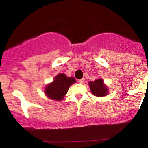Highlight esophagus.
I'll return each mask as SVG.
<instances>
[{
  "mask_svg": "<svg viewBox=\"0 0 148 148\" xmlns=\"http://www.w3.org/2000/svg\"><path fill=\"white\" fill-rule=\"evenodd\" d=\"M84 82V78H82V79H80V80H78V82L80 84H83Z\"/></svg>",
  "mask_w": 148,
  "mask_h": 148,
  "instance_id": "1",
  "label": "esophagus"
}]
</instances>
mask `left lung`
<instances>
[{"label": "left lung", "instance_id": "1", "mask_svg": "<svg viewBox=\"0 0 148 148\" xmlns=\"http://www.w3.org/2000/svg\"><path fill=\"white\" fill-rule=\"evenodd\" d=\"M90 91L95 96L102 97L105 96L108 93V89L107 86L104 84L102 78H99L94 82H89Z\"/></svg>", "mask_w": 148, "mask_h": 148}]
</instances>
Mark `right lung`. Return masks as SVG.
<instances>
[{"label":"right lung","mask_w":148,"mask_h":148,"mask_svg":"<svg viewBox=\"0 0 148 148\" xmlns=\"http://www.w3.org/2000/svg\"><path fill=\"white\" fill-rule=\"evenodd\" d=\"M73 83H75V78L73 77L69 78L64 73H59L55 77L52 83L46 86L44 92L49 99L61 101L67 92L70 86Z\"/></svg>","instance_id":"obj_1"}]
</instances>
